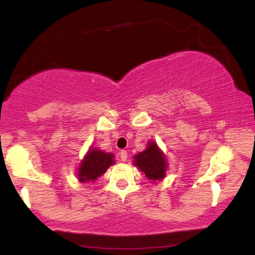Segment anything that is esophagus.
Returning <instances> with one entry per match:
<instances>
[{
	"label": "esophagus",
	"instance_id": "1",
	"mask_svg": "<svg viewBox=\"0 0 255 255\" xmlns=\"http://www.w3.org/2000/svg\"><path fill=\"white\" fill-rule=\"evenodd\" d=\"M120 156H121L122 161H127V159H128V152L125 151V149H122V151L120 152Z\"/></svg>",
	"mask_w": 255,
	"mask_h": 255
}]
</instances>
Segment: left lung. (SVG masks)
<instances>
[{
    "mask_svg": "<svg viewBox=\"0 0 255 255\" xmlns=\"http://www.w3.org/2000/svg\"><path fill=\"white\" fill-rule=\"evenodd\" d=\"M133 165L138 167L152 182L162 180L166 175V156L154 141H149L145 151L134 155Z\"/></svg>",
    "mask_w": 255,
    "mask_h": 255,
    "instance_id": "obj_1",
    "label": "left lung"
}]
</instances>
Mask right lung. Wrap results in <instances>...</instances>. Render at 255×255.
<instances>
[{"mask_svg":"<svg viewBox=\"0 0 255 255\" xmlns=\"http://www.w3.org/2000/svg\"><path fill=\"white\" fill-rule=\"evenodd\" d=\"M114 154L106 153L96 148H90L85 159L80 162L78 170V179L81 183L94 182L102 174L107 172L111 165H114Z\"/></svg>","mask_w":255,"mask_h":255,"instance_id":"right-lung-1","label":"right lung"}]
</instances>
